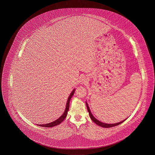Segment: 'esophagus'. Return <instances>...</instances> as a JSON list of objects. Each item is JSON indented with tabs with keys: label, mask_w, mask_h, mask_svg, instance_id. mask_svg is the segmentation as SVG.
Listing matches in <instances>:
<instances>
[{
	"label": "esophagus",
	"mask_w": 155,
	"mask_h": 155,
	"mask_svg": "<svg viewBox=\"0 0 155 155\" xmlns=\"http://www.w3.org/2000/svg\"><path fill=\"white\" fill-rule=\"evenodd\" d=\"M87 80H86L85 78H82L81 80V83L82 84H85L86 83H87Z\"/></svg>",
	"instance_id": "34e87169"
}]
</instances>
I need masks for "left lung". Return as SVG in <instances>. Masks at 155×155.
Returning <instances> with one entry per match:
<instances>
[{
    "label": "left lung",
    "mask_w": 155,
    "mask_h": 155,
    "mask_svg": "<svg viewBox=\"0 0 155 155\" xmlns=\"http://www.w3.org/2000/svg\"><path fill=\"white\" fill-rule=\"evenodd\" d=\"M86 107H87V111H89V116L90 118L91 119V120L93 121V122L96 124H97V125H98L99 126H101V127H104V128H110V127H114V126H117V125H119V124H121L123 122H124L126 119H124V120H122V122H119V123H114V124H107V123H103V122H100L99 120H97L95 117H94V116L92 115V114L91 113V111H90V110L89 107V106H88V104H87V103L86 102Z\"/></svg>",
    "instance_id": "obj_1"
}]
</instances>
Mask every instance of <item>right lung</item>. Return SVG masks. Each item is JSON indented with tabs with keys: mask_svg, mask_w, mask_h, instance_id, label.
<instances>
[{
	"mask_svg": "<svg viewBox=\"0 0 155 155\" xmlns=\"http://www.w3.org/2000/svg\"><path fill=\"white\" fill-rule=\"evenodd\" d=\"M75 92V89L73 90L71 93L69 98L68 99V101H67V103L66 104V108L65 110V111L63 113V114L61 115L60 117H59L58 119H57V120H56L55 121H53V122H51V123H47V124H37L38 126H41V127H54V126H57L58 124H60L61 123V122H63V120L65 119V117L67 116V114H68V111H69V103H70V101H71V98L72 96L73 95V94Z\"/></svg>",
	"mask_w": 155,
	"mask_h": 155,
	"instance_id": "1",
	"label": "right lung"
}]
</instances>
